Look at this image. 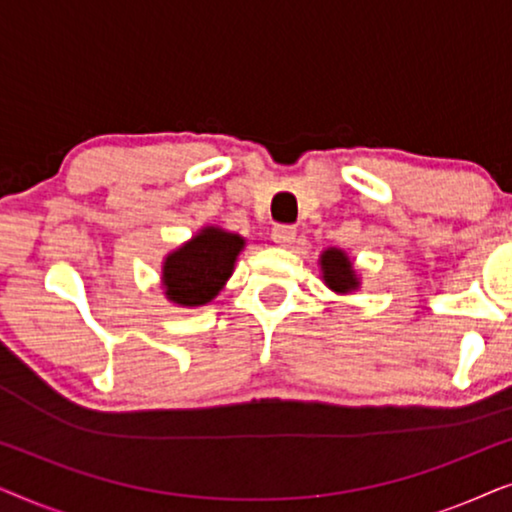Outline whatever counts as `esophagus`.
<instances>
[{"mask_svg":"<svg viewBox=\"0 0 512 512\" xmlns=\"http://www.w3.org/2000/svg\"><path fill=\"white\" fill-rule=\"evenodd\" d=\"M296 235V228L286 226V223H279V226L272 228V240H275L279 247H291V244L296 242Z\"/></svg>","mask_w":512,"mask_h":512,"instance_id":"esophagus-1","label":"esophagus"}]
</instances>
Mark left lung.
I'll list each match as a JSON object with an SVG mask.
<instances>
[{"instance_id":"1","label":"left lung","mask_w":512,"mask_h":512,"mask_svg":"<svg viewBox=\"0 0 512 512\" xmlns=\"http://www.w3.org/2000/svg\"><path fill=\"white\" fill-rule=\"evenodd\" d=\"M321 270H324V282L331 286L333 291L347 293L349 289H356V282L352 261L345 256V251L340 249H328L321 256Z\"/></svg>"}]
</instances>
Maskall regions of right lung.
I'll list each match as a JSON object with an SVG mask.
<instances>
[{"label": "right lung", "mask_w": 512, "mask_h": 512, "mask_svg": "<svg viewBox=\"0 0 512 512\" xmlns=\"http://www.w3.org/2000/svg\"><path fill=\"white\" fill-rule=\"evenodd\" d=\"M244 247L240 235L221 228H205L184 247L172 251L163 265L165 293L172 303L195 307L212 300L233 272Z\"/></svg>", "instance_id": "add662e5"}]
</instances>
